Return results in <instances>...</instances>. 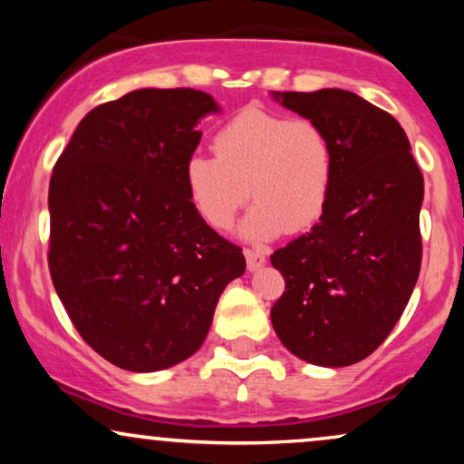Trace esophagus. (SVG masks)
Returning a JSON list of instances; mask_svg holds the SVG:
<instances>
[{"mask_svg":"<svg viewBox=\"0 0 464 464\" xmlns=\"http://www.w3.org/2000/svg\"><path fill=\"white\" fill-rule=\"evenodd\" d=\"M244 257H246V266H248L250 273L257 268H262V266L266 264V253L259 248H244Z\"/></svg>","mask_w":464,"mask_h":464,"instance_id":"esophagus-1","label":"esophagus"}]
</instances>
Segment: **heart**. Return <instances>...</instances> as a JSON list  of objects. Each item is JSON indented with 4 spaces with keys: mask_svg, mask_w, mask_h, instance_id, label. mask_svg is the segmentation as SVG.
I'll return each instance as SVG.
<instances>
[{
    "mask_svg": "<svg viewBox=\"0 0 464 464\" xmlns=\"http://www.w3.org/2000/svg\"><path fill=\"white\" fill-rule=\"evenodd\" d=\"M214 154H191L183 183L194 211L227 231L248 196L257 202L242 225L248 239L305 231L321 220L334 185V148L316 121L273 111H239L214 135Z\"/></svg>",
    "mask_w": 464,
    "mask_h": 464,
    "instance_id": "b5f03b06",
    "label": "heart"
}]
</instances>
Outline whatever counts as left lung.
Listing matches in <instances>:
<instances>
[{
	"label": "left lung",
	"instance_id": "8db88e82",
	"mask_svg": "<svg viewBox=\"0 0 464 464\" xmlns=\"http://www.w3.org/2000/svg\"><path fill=\"white\" fill-rule=\"evenodd\" d=\"M334 148V185L310 233L270 255L285 292L270 310L284 347L318 366L369 358L392 332L420 270V174L386 111L344 89L273 92Z\"/></svg>",
	"mask_w": 464,
	"mask_h": 464
}]
</instances>
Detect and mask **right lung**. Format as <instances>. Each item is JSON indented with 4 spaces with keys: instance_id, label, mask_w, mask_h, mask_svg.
Here are the masks:
<instances>
[{
    "instance_id": "right-lung-1",
    "label": "right lung",
    "mask_w": 464,
    "mask_h": 464,
    "mask_svg": "<svg viewBox=\"0 0 464 464\" xmlns=\"http://www.w3.org/2000/svg\"><path fill=\"white\" fill-rule=\"evenodd\" d=\"M216 100L196 89H137L95 106L50 179V275L95 353L132 372L200 349L242 248L196 214L183 183Z\"/></svg>"
}]
</instances>
